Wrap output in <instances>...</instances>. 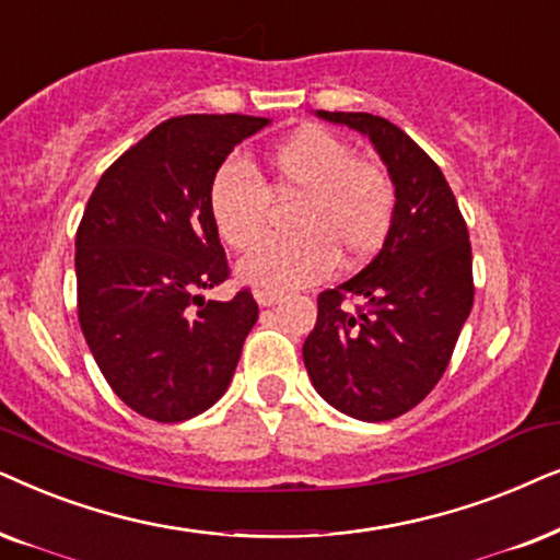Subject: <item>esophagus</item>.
<instances>
[{"label": "esophagus", "instance_id": "obj_1", "mask_svg": "<svg viewBox=\"0 0 560 560\" xmlns=\"http://www.w3.org/2000/svg\"><path fill=\"white\" fill-rule=\"evenodd\" d=\"M256 300H258L260 307H273V304H279L281 300H284V294H281V292H268V289H258Z\"/></svg>", "mask_w": 560, "mask_h": 560}]
</instances>
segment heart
Here are the masks:
<instances>
[{
    "instance_id": "heart-1",
    "label": "heart",
    "mask_w": 560,
    "mask_h": 560,
    "mask_svg": "<svg viewBox=\"0 0 560 560\" xmlns=\"http://www.w3.org/2000/svg\"><path fill=\"white\" fill-rule=\"evenodd\" d=\"M289 241L264 243L241 264L245 284L284 292L330 276L338 256L355 266L389 235L397 207L382 163L355 155L348 140L304 125L266 153L264 178L241 163H222L210 184V214L220 241L250 250L268 228L271 202H292Z\"/></svg>"
}]
</instances>
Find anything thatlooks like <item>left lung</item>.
Listing matches in <instances>:
<instances>
[{
	"mask_svg": "<svg viewBox=\"0 0 560 560\" xmlns=\"http://www.w3.org/2000/svg\"><path fill=\"white\" fill-rule=\"evenodd\" d=\"M317 115L369 136L389 171L397 207L376 258L317 296L304 366L319 397L342 415L394 420L441 382L474 307L468 228L443 171L405 130L369 112ZM346 299L364 304L350 313Z\"/></svg>",
	"mask_w": 560,
	"mask_h": 560,
	"instance_id": "8db88e82",
	"label": "left lung"
}]
</instances>
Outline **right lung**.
Masks as SVG:
<instances>
[{
  "mask_svg": "<svg viewBox=\"0 0 560 560\" xmlns=\"http://www.w3.org/2000/svg\"><path fill=\"white\" fill-rule=\"evenodd\" d=\"M266 117L184 115L104 171L77 230L79 325L112 392L155 422L210 409L233 382L258 319L250 289L202 292L230 276L210 184Z\"/></svg>",
  "mask_w": 560,
  "mask_h": 560,
  "instance_id": "obj_1",
  "label": "right lung"
}]
</instances>
